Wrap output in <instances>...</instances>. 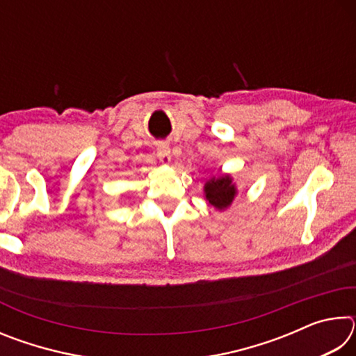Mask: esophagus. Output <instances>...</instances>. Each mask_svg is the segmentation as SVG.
Returning <instances> with one entry per match:
<instances>
[{"label": "esophagus", "mask_w": 356, "mask_h": 356, "mask_svg": "<svg viewBox=\"0 0 356 356\" xmlns=\"http://www.w3.org/2000/svg\"><path fill=\"white\" fill-rule=\"evenodd\" d=\"M156 156L161 163L168 165L171 161V149L168 146V143H159L156 144Z\"/></svg>", "instance_id": "esophagus-1"}]
</instances>
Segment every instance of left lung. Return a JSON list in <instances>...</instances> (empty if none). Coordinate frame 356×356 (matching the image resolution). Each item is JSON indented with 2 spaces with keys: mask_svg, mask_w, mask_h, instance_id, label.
<instances>
[{
  "mask_svg": "<svg viewBox=\"0 0 356 356\" xmlns=\"http://www.w3.org/2000/svg\"><path fill=\"white\" fill-rule=\"evenodd\" d=\"M206 197L207 201L216 209H225L232 202L236 196V186L229 176H221L218 179H212L206 184Z\"/></svg>",
  "mask_w": 356,
  "mask_h": 356,
  "instance_id": "left-lung-1",
  "label": "left lung"
}]
</instances>
